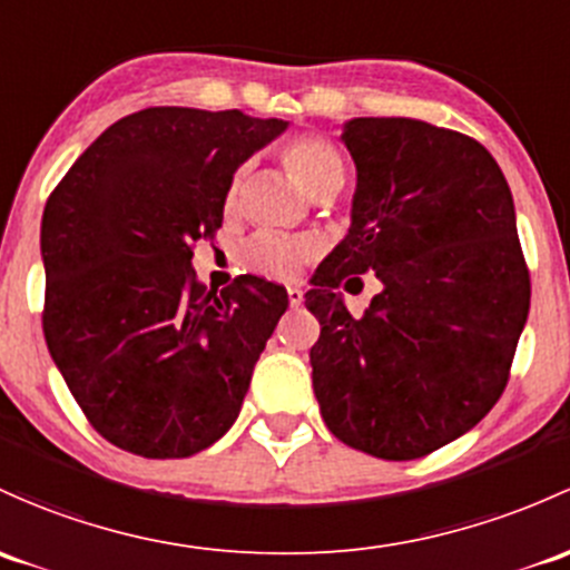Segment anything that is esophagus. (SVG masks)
<instances>
[{"instance_id": "esophagus-1", "label": "esophagus", "mask_w": 570, "mask_h": 570, "mask_svg": "<svg viewBox=\"0 0 570 570\" xmlns=\"http://www.w3.org/2000/svg\"><path fill=\"white\" fill-rule=\"evenodd\" d=\"M286 297H289L292 308H297V305H303V301H305L303 289H297V286H289V289H286Z\"/></svg>"}]
</instances>
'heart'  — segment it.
Listing matches in <instances>:
<instances>
[{
    "label": "heart",
    "mask_w": 570,
    "mask_h": 570,
    "mask_svg": "<svg viewBox=\"0 0 570 570\" xmlns=\"http://www.w3.org/2000/svg\"><path fill=\"white\" fill-rule=\"evenodd\" d=\"M286 169L295 175L297 183L303 185L305 194L314 199L331 196L344 185V160H341L338 149L322 136H297V139L286 141L284 149ZM245 166H239L235 175L229 177L226 185L224 205L235 207L239 199V188H243ZM320 254V245L311 237H289L278 235V232H259L239 248V262L256 275L265 278H295L301 273L305 262H311Z\"/></svg>",
    "instance_id": "heart-1"
}]
</instances>
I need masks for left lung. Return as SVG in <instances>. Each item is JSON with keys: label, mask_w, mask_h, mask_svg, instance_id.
Returning <instances> with one entry per match:
<instances>
[{"label": "left lung", "mask_w": 570, "mask_h": 570, "mask_svg": "<svg viewBox=\"0 0 570 570\" xmlns=\"http://www.w3.org/2000/svg\"><path fill=\"white\" fill-rule=\"evenodd\" d=\"M352 226L311 278L314 393L327 429L387 461L421 459L487 417L530 311L513 196L489 149L406 117H357ZM383 292L361 321L334 292Z\"/></svg>", "instance_id": "obj_1"}]
</instances>
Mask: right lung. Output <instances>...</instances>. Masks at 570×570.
<instances>
[{"label":"right lung","mask_w":570,"mask_h":570,"mask_svg":"<svg viewBox=\"0 0 570 570\" xmlns=\"http://www.w3.org/2000/svg\"><path fill=\"white\" fill-rule=\"evenodd\" d=\"M286 125L237 109L128 114L48 196L46 344L111 445L185 459L237 421L289 297L256 275L207 289L190 259L220 229L229 177Z\"/></svg>","instance_id":"obj_1"}]
</instances>
